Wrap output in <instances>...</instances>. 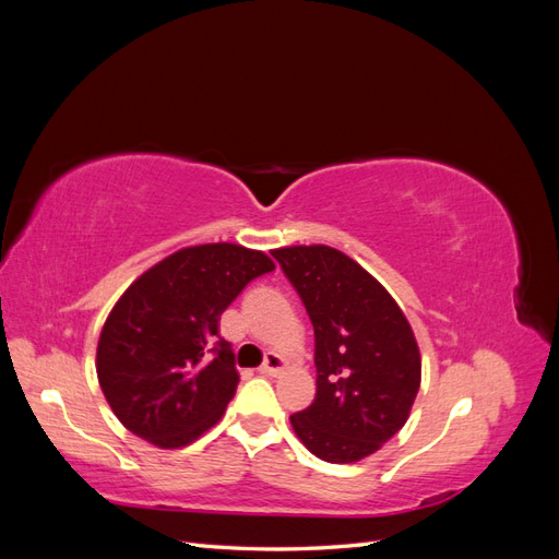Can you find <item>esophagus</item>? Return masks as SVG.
<instances>
[{
    "mask_svg": "<svg viewBox=\"0 0 559 559\" xmlns=\"http://www.w3.org/2000/svg\"><path fill=\"white\" fill-rule=\"evenodd\" d=\"M282 368H284V359L280 357V354L267 352L265 359H263V366H261V373H265V376H277Z\"/></svg>",
    "mask_w": 559,
    "mask_h": 559,
    "instance_id": "1",
    "label": "esophagus"
}]
</instances>
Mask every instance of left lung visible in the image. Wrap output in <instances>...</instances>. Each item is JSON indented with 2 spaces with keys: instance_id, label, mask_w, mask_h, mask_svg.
Wrapping results in <instances>:
<instances>
[{
  "instance_id": "8db88e82",
  "label": "left lung",
  "mask_w": 559,
  "mask_h": 559,
  "mask_svg": "<svg viewBox=\"0 0 559 559\" xmlns=\"http://www.w3.org/2000/svg\"><path fill=\"white\" fill-rule=\"evenodd\" d=\"M314 329L317 394L292 427L314 456L359 462L399 433L419 389L421 359L408 319L384 286L343 251H273Z\"/></svg>"
}]
</instances>
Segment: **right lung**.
Segmentation results:
<instances>
[{
	"label": "right lung",
	"mask_w": 559,
	"mask_h": 559,
	"mask_svg": "<svg viewBox=\"0 0 559 559\" xmlns=\"http://www.w3.org/2000/svg\"><path fill=\"white\" fill-rule=\"evenodd\" d=\"M273 270L263 251L218 242L181 249L130 284L97 343V380L126 429L170 450L222 419L240 376L218 317Z\"/></svg>",
	"instance_id": "1"
}]
</instances>
